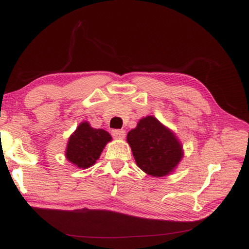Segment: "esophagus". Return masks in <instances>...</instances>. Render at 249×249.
<instances>
[{"label":"esophagus","instance_id":"1","mask_svg":"<svg viewBox=\"0 0 249 249\" xmlns=\"http://www.w3.org/2000/svg\"><path fill=\"white\" fill-rule=\"evenodd\" d=\"M114 139H124L125 138V130L124 129H114L111 131Z\"/></svg>","mask_w":249,"mask_h":249}]
</instances>
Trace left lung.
<instances>
[{
  "instance_id": "obj_1",
  "label": "left lung",
  "mask_w": 249,
  "mask_h": 249,
  "mask_svg": "<svg viewBox=\"0 0 249 249\" xmlns=\"http://www.w3.org/2000/svg\"><path fill=\"white\" fill-rule=\"evenodd\" d=\"M137 165L153 177L170 173L183 157L182 146L170 130L153 116L140 120L127 135Z\"/></svg>"
}]
</instances>
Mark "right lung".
<instances>
[{
  "instance_id": "1",
  "label": "right lung",
  "mask_w": 249,
  "mask_h": 249,
  "mask_svg": "<svg viewBox=\"0 0 249 249\" xmlns=\"http://www.w3.org/2000/svg\"><path fill=\"white\" fill-rule=\"evenodd\" d=\"M110 140L111 136L107 131L92 128L88 122H83L68 140L65 155L78 168H89L96 162Z\"/></svg>"
}]
</instances>
